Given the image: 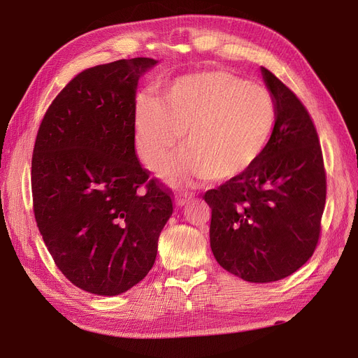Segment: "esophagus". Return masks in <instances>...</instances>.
Here are the masks:
<instances>
[{"mask_svg": "<svg viewBox=\"0 0 358 358\" xmlns=\"http://www.w3.org/2000/svg\"><path fill=\"white\" fill-rule=\"evenodd\" d=\"M190 201H192V197L187 196V194H178L176 197V204L180 206V208H182V206H185V204H189Z\"/></svg>", "mask_w": 358, "mask_h": 358, "instance_id": "obj_1", "label": "esophagus"}]
</instances>
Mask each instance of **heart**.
I'll list each match as a JSON object with an SVG mask.
<instances>
[{"instance_id":"b5f03b06","label":"heart","mask_w":358,"mask_h":358,"mask_svg":"<svg viewBox=\"0 0 358 358\" xmlns=\"http://www.w3.org/2000/svg\"><path fill=\"white\" fill-rule=\"evenodd\" d=\"M275 123L267 88L227 71L177 78L152 103L135 111V139L142 162L157 171L184 131L189 146L166 168L169 181L227 182L245 174L264 154Z\"/></svg>"}]
</instances>
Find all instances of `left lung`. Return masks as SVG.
I'll use <instances>...</instances> for the list:
<instances>
[{"label":"left lung","instance_id":"1","mask_svg":"<svg viewBox=\"0 0 358 358\" xmlns=\"http://www.w3.org/2000/svg\"><path fill=\"white\" fill-rule=\"evenodd\" d=\"M261 72L275 106L270 142L245 174L203 196L212 209L216 261L251 283L285 278L313 255L327 199L322 149L310 115L273 72Z\"/></svg>","mask_w":358,"mask_h":358}]
</instances>
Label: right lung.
Returning a JSON list of instances; mask_svg holds the SVG:
<instances>
[{
    "instance_id": "add662e5",
    "label": "right lung",
    "mask_w": 358,
    "mask_h": 358,
    "mask_svg": "<svg viewBox=\"0 0 358 358\" xmlns=\"http://www.w3.org/2000/svg\"><path fill=\"white\" fill-rule=\"evenodd\" d=\"M155 59L80 72L56 96L31 157L37 228L56 267L88 293L116 296L152 268L173 194L135 150L136 85ZM143 185L145 193L137 190Z\"/></svg>"
}]
</instances>
